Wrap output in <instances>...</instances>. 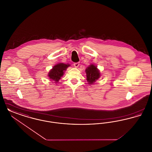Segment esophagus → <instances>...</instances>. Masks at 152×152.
<instances>
[{
  "mask_svg": "<svg viewBox=\"0 0 152 152\" xmlns=\"http://www.w3.org/2000/svg\"><path fill=\"white\" fill-rule=\"evenodd\" d=\"M73 65L75 66V67H76V68H77L80 65V63L79 62H77V63H75L74 64H73Z\"/></svg>",
  "mask_w": 152,
  "mask_h": 152,
  "instance_id": "1",
  "label": "esophagus"
}]
</instances>
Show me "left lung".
Wrapping results in <instances>:
<instances>
[{"mask_svg":"<svg viewBox=\"0 0 152 152\" xmlns=\"http://www.w3.org/2000/svg\"><path fill=\"white\" fill-rule=\"evenodd\" d=\"M86 72L87 74V80L90 84H93L96 80L100 77V76L97 67L93 64L89 65V66L86 69Z\"/></svg>","mask_w":152,"mask_h":152,"instance_id":"8db88e82","label":"left lung"}]
</instances>
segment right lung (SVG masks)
Wrapping results in <instances>:
<instances>
[{
	"label": "right lung",
	"mask_w": 152,
	"mask_h": 152,
	"mask_svg": "<svg viewBox=\"0 0 152 152\" xmlns=\"http://www.w3.org/2000/svg\"><path fill=\"white\" fill-rule=\"evenodd\" d=\"M69 66H70L69 64H65L63 63H60L55 65L48 73L50 79L58 83V81H59L64 75V71Z\"/></svg>",
	"instance_id": "1"
}]
</instances>
